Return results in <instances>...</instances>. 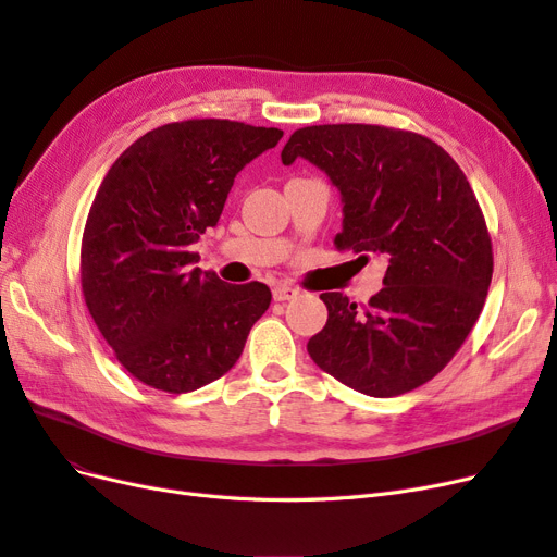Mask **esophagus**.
<instances>
[{
	"label": "esophagus",
	"mask_w": 557,
	"mask_h": 557,
	"mask_svg": "<svg viewBox=\"0 0 557 557\" xmlns=\"http://www.w3.org/2000/svg\"><path fill=\"white\" fill-rule=\"evenodd\" d=\"M272 293H274L276 301H288V299H295L299 295V290L293 288V285H276Z\"/></svg>",
	"instance_id": "obj_1"
}]
</instances>
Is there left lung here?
<instances>
[{
  "instance_id": "8db88e82",
  "label": "left lung",
  "mask_w": 557,
  "mask_h": 557,
  "mask_svg": "<svg viewBox=\"0 0 557 557\" xmlns=\"http://www.w3.org/2000/svg\"><path fill=\"white\" fill-rule=\"evenodd\" d=\"M305 158L342 195L336 248L379 252L383 288L364 311L323 293L327 323L311 360L369 397H395L428 383L465 344L493 278V246L474 190L442 146L379 125H313L281 150Z\"/></svg>"
}]
</instances>
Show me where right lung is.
<instances>
[{
	"label": "right lung",
	"mask_w": 557,
	"mask_h": 557,
	"mask_svg": "<svg viewBox=\"0 0 557 557\" xmlns=\"http://www.w3.org/2000/svg\"><path fill=\"white\" fill-rule=\"evenodd\" d=\"M283 132L183 121L146 132L113 162L81 244V285L95 325L141 383L190 393L239 360L269 309L264 283L201 272L193 244L215 227L234 178Z\"/></svg>",
	"instance_id": "right-lung-1"
}]
</instances>
